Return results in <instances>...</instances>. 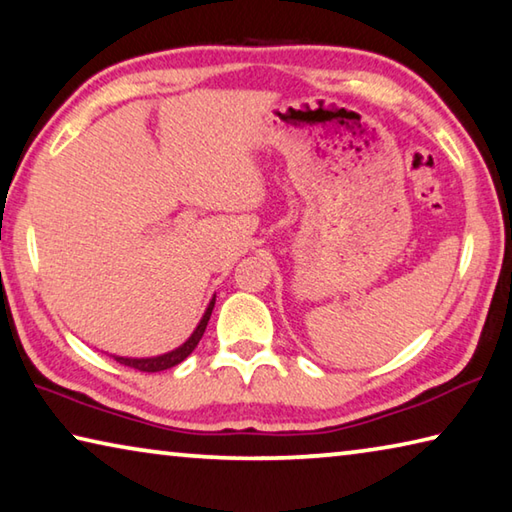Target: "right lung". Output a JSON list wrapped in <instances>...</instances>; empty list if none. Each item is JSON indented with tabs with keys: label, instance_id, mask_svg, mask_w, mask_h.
I'll return each mask as SVG.
<instances>
[{
	"label": "right lung",
	"instance_id": "obj_1",
	"mask_svg": "<svg viewBox=\"0 0 512 512\" xmlns=\"http://www.w3.org/2000/svg\"><path fill=\"white\" fill-rule=\"evenodd\" d=\"M214 302H216V296L210 300V305H207L205 314H203V318H201V323L196 325V329L192 332V336H189V339H187L183 345H178L176 350L164 352V354H158V357H146V359L115 357V354H112V357H115V361L124 363V366H131V368H135V370H142V372H160V370H169V368H173V366H178L180 361H185V359L189 357V354L194 352V348L198 345V341L203 339V332H205V327H207V320H210V316H212Z\"/></svg>",
	"mask_w": 512,
	"mask_h": 512
}]
</instances>
